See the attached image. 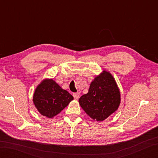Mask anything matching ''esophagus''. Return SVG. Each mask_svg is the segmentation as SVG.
<instances>
[{
	"mask_svg": "<svg viewBox=\"0 0 158 158\" xmlns=\"http://www.w3.org/2000/svg\"><path fill=\"white\" fill-rule=\"evenodd\" d=\"M79 95H80V94H79V92L74 93V94H73V97H74V98H75V100L79 99Z\"/></svg>",
	"mask_w": 158,
	"mask_h": 158,
	"instance_id": "esophagus-1",
	"label": "esophagus"
}]
</instances>
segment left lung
I'll list each match as a JSON object with an SVG mask.
<instances>
[{
    "label": "left lung",
    "instance_id": "8db88e82",
    "mask_svg": "<svg viewBox=\"0 0 158 158\" xmlns=\"http://www.w3.org/2000/svg\"><path fill=\"white\" fill-rule=\"evenodd\" d=\"M121 102L120 92L113 75L104 70L90 83L88 92L80 97L79 102L84 111L98 122L115 112Z\"/></svg>",
    "mask_w": 158,
    "mask_h": 158
}]
</instances>
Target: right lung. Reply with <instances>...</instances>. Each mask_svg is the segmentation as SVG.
<instances>
[{"instance_id":"obj_1","label":"right lung","mask_w":158,"mask_h":158,"mask_svg":"<svg viewBox=\"0 0 158 158\" xmlns=\"http://www.w3.org/2000/svg\"><path fill=\"white\" fill-rule=\"evenodd\" d=\"M73 96L52 79H45L36 87L33 102L42 115L52 118L68 106Z\"/></svg>"}]
</instances>
